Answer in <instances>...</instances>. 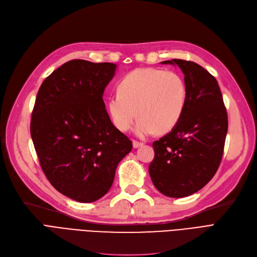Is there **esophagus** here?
Returning a JSON list of instances; mask_svg holds the SVG:
<instances>
[{
	"label": "esophagus",
	"instance_id": "34e87169",
	"mask_svg": "<svg viewBox=\"0 0 257 257\" xmlns=\"http://www.w3.org/2000/svg\"><path fill=\"white\" fill-rule=\"evenodd\" d=\"M132 145H134V148H139L141 146H143V143H141V142L138 141H134L132 142Z\"/></svg>",
	"mask_w": 257,
	"mask_h": 257
}]
</instances>
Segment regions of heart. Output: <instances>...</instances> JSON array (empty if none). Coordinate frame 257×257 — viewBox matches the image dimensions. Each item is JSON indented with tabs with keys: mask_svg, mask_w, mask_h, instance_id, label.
<instances>
[{
	"mask_svg": "<svg viewBox=\"0 0 257 257\" xmlns=\"http://www.w3.org/2000/svg\"><path fill=\"white\" fill-rule=\"evenodd\" d=\"M116 92L107 100L112 123L119 131H128L140 117L135 128L140 138L174 129L187 101V85L182 76L154 68L137 69L122 76Z\"/></svg>",
	"mask_w": 257,
	"mask_h": 257,
	"instance_id": "heart-1",
	"label": "heart"
}]
</instances>
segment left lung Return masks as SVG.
Segmentation results:
<instances>
[{"instance_id": "1", "label": "left lung", "mask_w": 257, "mask_h": 257, "mask_svg": "<svg viewBox=\"0 0 257 257\" xmlns=\"http://www.w3.org/2000/svg\"><path fill=\"white\" fill-rule=\"evenodd\" d=\"M184 74L187 101L172 131L154 142L149 175L160 193L172 198L193 195L205 186L221 162L227 132L222 94L214 76L192 61L172 59Z\"/></svg>"}]
</instances>
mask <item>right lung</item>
<instances>
[{"label":"right lung","mask_w":257,"mask_h":257,"mask_svg":"<svg viewBox=\"0 0 257 257\" xmlns=\"http://www.w3.org/2000/svg\"><path fill=\"white\" fill-rule=\"evenodd\" d=\"M117 65L76 59L38 91L31 135L43 173L62 195L94 202L112 186L132 142L113 125L102 99Z\"/></svg>","instance_id":"1"}]
</instances>
